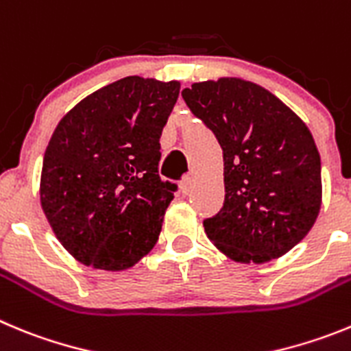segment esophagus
Returning a JSON list of instances; mask_svg holds the SVG:
<instances>
[{
	"label": "esophagus",
	"instance_id": "obj_1",
	"mask_svg": "<svg viewBox=\"0 0 351 351\" xmlns=\"http://www.w3.org/2000/svg\"><path fill=\"white\" fill-rule=\"evenodd\" d=\"M193 184H195V179H193V176H184L181 181V191L184 193V195H189L193 189Z\"/></svg>",
	"mask_w": 351,
	"mask_h": 351
}]
</instances>
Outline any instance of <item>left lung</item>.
<instances>
[{
  "mask_svg": "<svg viewBox=\"0 0 351 351\" xmlns=\"http://www.w3.org/2000/svg\"><path fill=\"white\" fill-rule=\"evenodd\" d=\"M182 99L223 147L224 204L205 233L237 263H266L301 242L322 204L320 154L291 108L240 78L193 83Z\"/></svg>",
  "mask_w": 351,
  "mask_h": 351,
  "instance_id": "obj_1",
  "label": "left lung"
}]
</instances>
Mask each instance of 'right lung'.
Wrapping results in <instances>:
<instances>
[{"label": "right lung", "mask_w": 351, "mask_h": 351, "mask_svg": "<svg viewBox=\"0 0 351 351\" xmlns=\"http://www.w3.org/2000/svg\"><path fill=\"white\" fill-rule=\"evenodd\" d=\"M179 82L127 76L90 94L51 134L40 197L71 256L121 271L154 247L178 184L158 176L160 136Z\"/></svg>", "instance_id": "right-lung-1"}]
</instances>
